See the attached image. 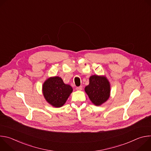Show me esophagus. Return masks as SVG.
I'll list each match as a JSON object with an SVG mask.
<instances>
[{"label":"esophagus","mask_w":151,"mask_h":151,"mask_svg":"<svg viewBox=\"0 0 151 151\" xmlns=\"http://www.w3.org/2000/svg\"><path fill=\"white\" fill-rule=\"evenodd\" d=\"M76 90H79V91H81V90H82V86H80V87H76Z\"/></svg>","instance_id":"1"}]
</instances>
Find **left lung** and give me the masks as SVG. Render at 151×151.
Returning <instances> with one entry per match:
<instances>
[{"label":"left lung","instance_id":"1","mask_svg":"<svg viewBox=\"0 0 151 151\" xmlns=\"http://www.w3.org/2000/svg\"><path fill=\"white\" fill-rule=\"evenodd\" d=\"M89 79L90 83L85 87V91L94 105L101 106L110 97V82L103 75H94Z\"/></svg>","mask_w":151,"mask_h":151}]
</instances>
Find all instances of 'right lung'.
I'll list each match as a JSON object with an SVG mask.
<instances>
[{"instance_id": "obj_1", "label": "right lung", "mask_w": 151, "mask_h": 151, "mask_svg": "<svg viewBox=\"0 0 151 151\" xmlns=\"http://www.w3.org/2000/svg\"><path fill=\"white\" fill-rule=\"evenodd\" d=\"M72 91L71 86L64 83L59 76L48 78L42 85V93L45 99L54 107L63 106Z\"/></svg>"}]
</instances>
